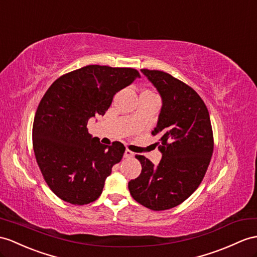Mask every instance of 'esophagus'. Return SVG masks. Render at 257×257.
Returning <instances> with one entry per match:
<instances>
[{"mask_svg":"<svg viewBox=\"0 0 257 257\" xmlns=\"http://www.w3.org/2000/svg\"><path fill=\"white\" fill-rule=\"evenodd\" d=\"M132 157H134V153H132L128 149L125 150V152H124V158H132Z\"/></svg>","mask_w":257,"mask_h":257,"instance_id":"34e87169","label":"esophagus"}]
</instances>
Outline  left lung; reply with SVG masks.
<instances>
[{"instance_id": "obj_1", "label": "left lung", "mask_w": 257, "mask_h": 257, "mask_svg": "<svg viewBox=\"0 0 257 257\" xmlns=\"http://www.w3.org/2000/svg\"><path fill=\"white\" fill-rule=\"evenodd\" d=\"M158 90L162 107L157 126L158 149L162 158L155 166L136 155L142 165L139 178L128 190L137 203L152 210L176 207L201 184L214 150V137L207 107L198 93L170 74L141 70Z\"/></svg>"}]
</instances>
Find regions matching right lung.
<instances>
[{"label": "right lung", "mask_w": 257, "mask_h": 257, "mask_svg": "<svg viewBox=\"0 0 257 257\" xmlns=\"http://www.w3.org/2000/svg\"><path fill=\"white\" fill-rule=\"evenodd\" d=\"M141 75L134 68L87 65L59 77L37 109L33 146L43 179L56 196L73 205L95 202L125 147L100 144L87 130L103 115L114 95Z\"/></svg>", "instance_id": "right-lung-1"}]
</instances>
